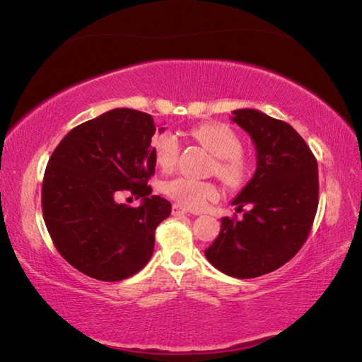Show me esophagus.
Here are the masks:
<instances>
[{
	"label": "esophagus",
	"instance_id": "esophagus-1",
	"mask_svg": "<svg viewBox=\"0 0 362 362\" xmlns=\"http://www.w3.org/2000/svg\"><path fill=\"white\" fill-rule=\"evenodd\" d=\"M183 214H188V211L185 207L180 206V204H174L173 206V216H183Z\"/></svg>",
	"mask_w": 362,
	"mask_h": 362
}]
</instances>
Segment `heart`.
Instances as JSON below:
<instances>
[{"label":"heart","mask_w":362,"mask_h":362,"mask_svg":"<svg viewBox=\"0 0 362 362\" xmlns=\"http://www.w3.org/2000/svg\"><path fill=\"white\" fill-rule=\"evenodd\" d=\"M189 136L203 144L212 155L218 158L216 173L226 185L240 187L246 182L249 166L241 156L243 144L240 137L222 122H203L189 129ZM180 145L174 134L164 132L153 139V153L158 166L163 170L174 169L179 158ZM164 193L177 201V204L189 209H199L209 201L218 198V188L211 182L175 179L164 185Z\"/></svg>","instance_id":"1"}]
</instances>
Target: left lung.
<instances>
[{"mask_svg":"<svg viewBox=\"0 0 362 362\" xmlns=\"http://www.w3.org/2000/svg\"><path fill=\"white\" fill-rule=\"evenodd\" d=\"M231 119L255 145V173L231 203L250 209L241 220L223 217L204 254L222 273L249 279L283 267L303 246L317 209V163L287 122L254 108L235 110Z\"/></svg>","mask_w":362,"mask_h":362,"instance_id":"obj_1","label":"left lung"}]
</instances>
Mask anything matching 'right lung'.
<instances>
[{"mask_svg":"<svg viewBox=\"0 0 362 362\" xmlns=\"http://www.w3.org/2000/svg\"><path fill=\"white\" fill-rule=\"evenodd\" d=\"M155 132L148 113L115 108L73 127L49 158L41 193L45 223L59 254L86 276L121 281L150 260L156 226L173 207L146 185L156 166ZM124 189L143 204H118Z\"/></svg>","mask_w":362,"mask_h":362,"instance_id":"1","label":"right lung"}]
</instances>
